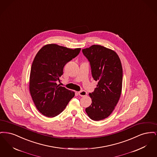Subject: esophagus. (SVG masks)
Instances as JSON below:
<instances>
[{"label": "esophagus", "instance_id": "1", "mask_svg": "<svg viewBox=\"0 0 157 157\" xmlns=\"http://www.w3.org/2000/svg\"><path fill=\"white\" fill-rule=\"evenodd\" d=\"M78 94L79 95V96L81 97H85L87 95V92L85 91V90H81V91H79L78 92Z\"/></svg>", "mask_w": 157, "mask_h": 157}]
</instances>
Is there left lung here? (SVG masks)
<instances>
[{"instance_id":"8db88e82","label":"left lung","mask_w":157,"mask_h":157,"mask_svg":"<svg viewBox=\"0 0 157 157\" xmlns=\"http://www.w3.org/2000/svg\"><path fill=\"white\" fill-rule=\"evenodd\" d=\"M90 62L97 88L90 93L92 104L85 109L91 120L100 121L108 117L120 99L122 85V67L115 51L101 45L82 49Z\"/></svg>"}]
</instances>
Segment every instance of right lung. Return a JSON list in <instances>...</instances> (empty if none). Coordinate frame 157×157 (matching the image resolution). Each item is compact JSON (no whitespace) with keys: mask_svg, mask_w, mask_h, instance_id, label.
Masks as SVG:
<instances>
[{"mask_svg":"<svg viewBox=\"0 0 157 157\" xmlns=\"http://www.w3.org/2000/svg\"><path fill=\"white\" fill-rule=\"evenodd\" d=\"M81 48L69 49L56 44L43 46L36 55L30 70L29 90L37 110L46 117L58 115L75 92L57 84L64 66L75 58Z\"/></svg>","mask_w":157,"mask_h":157,"instance_id":"add662e5","label":"right lung"}]
</instances>
